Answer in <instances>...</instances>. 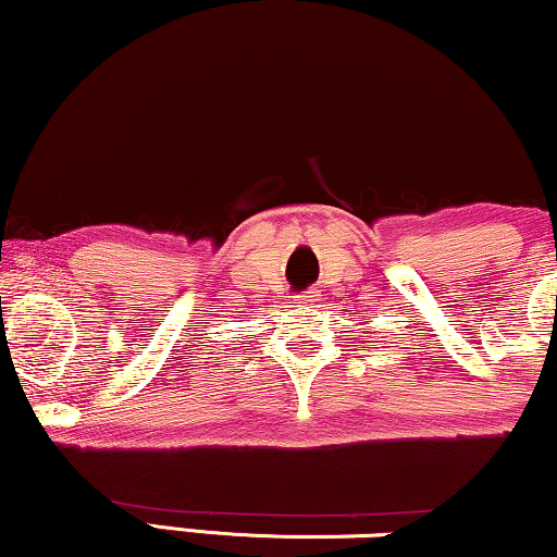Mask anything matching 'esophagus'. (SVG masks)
<instances>
[{
	"label": "esophagus",
	"instance_id": "1",
	"mask_svg": "<svg viewBox=\"0 0 557 557\" xmlns=\"http://www.w3.org/2000/svg\"><path fill=\"white\" fill-rule=\"evenodd\" d=\"M296 301H299V305H305V307H309L314 301V294L312 292H307V294H299L296 296Z\"/></svg>",
	"mask_w": 557,
	"mask_h": 557
}]
</instances>
